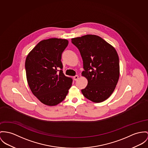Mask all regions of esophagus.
I'll list each match as a JSON object with an SVG mask.
<instances>
[{
  "mask_svg": "<svg viewBox=\"0 0 148 148\" xmlns=\"http://www.w3.org/2000/svg\"><path fill=\"white\" fill-rule=\"evenodd\" d=\"M78 78H79V77H78V75H75L74 77H73V78H74V79L75 80H77L78 79Z\"/></svg>",
  "mask_w": 148,
  "mask_h": 148,
  "instance_id": "obj_1",
  "label": "esophagus"
}]
</instances>
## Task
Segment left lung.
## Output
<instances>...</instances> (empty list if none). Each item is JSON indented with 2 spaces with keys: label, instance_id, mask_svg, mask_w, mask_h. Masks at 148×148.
Returning a JSON list of instances; mask_svg holds the SVG:
<instances>
[{
  "label": "left lung",
  "instance_id": "left-lung-1",
  "mask_svg": "<svg viewBox=\"0 0 148 148\" xmlns=\"http://www.w3.org/2000/svg\"><path fill=\"white\" fill-rule=\"evenodd\" d=\"M79 51L83 62L82 76L88 84L81 91L83 96L94 102L109 98L119 78V60L115 49L101 37L86 35L71 39Z\"/></svg>",
  "mask_w": 148,
  "mask_h": 148
}]
</instances>
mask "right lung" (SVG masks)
<instances>
[{
  "label": "right lung",
  "mask_w": 148,
  "mask_h": 148,
  "mask_svg": "<svg viewBox=\"0 0 148 148\" xmlns=\"http://www.w3.org/2000/svg\"><path fill=\"white\" fill-rule=\"evenodd\" d=\"M66 39L50 38L40 41L25 61L26 78L35 96L43 103L55 106L66 97L72 78L63 73L61 61L68 45Z\"/></svg>",
  "instance_id": "right-lung-1"
}]
</instances>
